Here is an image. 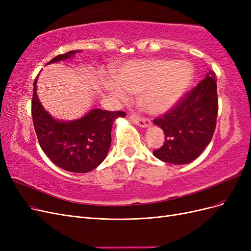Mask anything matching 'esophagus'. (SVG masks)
I'll return each mask as SVG.
<instances>
[{"instance_id":"1","label":"esophagus","mask_w":251,"mask_h":251,"mask_svg":"<svg viewBox=\"0 0 251 251\" xmlns=\"http://www.w3.org/2000/svg\"><path fill=\"white\" fill-rule=\"evenodd\" d=\"M130 118L133 120V123L135 125H137L139 126H142V127H149L151 126V120L148 119V118H142V117H139L137 115H131Z\"/></svg>"}]
</instances>
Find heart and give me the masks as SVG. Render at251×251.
I'll use <instances>...</instances> for the list:
<instances>
[{"instance_id":"1","label":"heart","mask_w":251,"mask_h":251,"mask_svg":"<svg viewBox=\"0 0 251 251\" xmlns=\"http://www.w3.org/2000/svg\"><path fill=\"white\" fill-rule=\"evenodd\" d=\"M192 65L185 60L134 59L119 66L114 78L104 80L110 94L125 100L126 91L138 92L139 102L151 114L169 112L193 80Z\"/></svg>"}]
</instances>
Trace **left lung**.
I'll return each instance as SVG.
<instances>
[{
	"label": "left lung",
	"instance_id": "8db88e82",
	"mask_svg": "<svg viewBox=\"0 0 251 251\" xmlns=\"http://www.w3.org/2000/svg\"><path fill=\"white\" fill-rule=\"evenodd\" d=\"M218 115L216 74L208 71L206 77L162 117L154 119L161 127L165 141L153 151L159 160L172 164L192 162L206 148L214 135Z\"/></svg>",
	"mask_w": 251,
	"mask_h": 251
}]
</instances>
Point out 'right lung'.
Listing matches in <instances>:
<instances>
[{
  "label": "right lung",
  "mask_w": 251,
  "mask_h": 251,
  "mask_svg": "<svg viewBox=\"0 0 251 251\" xmlns=\"http://www.w3.org/2000/svg\"><path fill=\"white\" fill-rule=\"evenodd\" d=\"M79 50L69 51L52 58L53 64L73 57ZM33 83L31 113L34 130L44 153L60 169L72 173H88L107 157L111 146V131L116 118L126 113L93 109L82 117L65 121L52 117L45 110Z\"/></svg>",
  "instance_id": "1"
}]
</instances>
